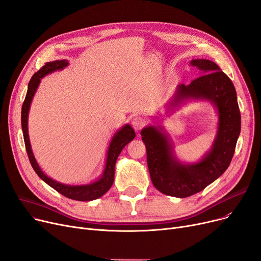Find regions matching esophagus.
<instances>
[{"label": "esophagus", "instance_id": "obj_1", "mask_svg": "<svg viewBox=\"0 0 261 261\" xmlns=\"http://www.w3.org/2000/svg\"><path fill=\"white\" fill-rule=\"evenodd\" d=\"M147 124V120L144 118V117H141V116H135L133 119H132V127L135 129V130H142L145 126Z\"/></svg>", "mask_w": 261, "mask_h": 261}]
</instances>
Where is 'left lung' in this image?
<instances>
[{
    "mask_svg": "<svg viewBox=\"0 0 261 261\" xmlns=\"http://www.w3.org/2000/svg\"><path fill=\"white\" fill-rule=\"evenodd\" d=\"M201 75L186 86H178L176 100L193 97L211 100L219 111V131L212 150L193 165H182L171 155L172 146L153 127L142 130L146 145L147 165L152 184L165 195L189 197L202 191L228 168L241 130V114L236 88L220 67L209 60H193Z\"/></svg>",
    "mask_w": 261,
    "mask_h": 261,
    "instance_id": "obj_1",
    "label": "left lung"
}]
</instances>
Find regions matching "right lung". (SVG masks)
Returning a JSON list of instances; mask_svg holds the SVG:
<instances>
[{
	"instance_id": "right-lung-1",
	"label": "right lung",
	"mask_w": 261,
	"mask_h": 261,
	"mask_svg": "<svg viewBox=\"0 0 261 261\" xmlns=\"http://www.w3.org/2000/svg\"><path fill=\"white\" fill-rule=\"evenodd\" d=\"M68 65L67 61L61 60V61H54L49 62L44 64L40 69L33 74L32 79L30 80L29 87H28V93L24 99V102L22 105L21 110V124H22V131H23V139L25 144V149L28 152L29 160L31 162L32 167L36 174L41 178L44 182L49 185L51 188H53L55 191H58L59 193L66 196L67 198L74 199V200H80V201H88L97 199L102 196L105 193L110 190L113 182H114V174H115V163L119 153L121 152L122 148L126 146L129 142H131L134 137L135 132L129 124H126L121 130H119L114 138H113L109 151H108V158H107V164L103 176L101 177L96 182H93L87 186H66L60 182H56V181L50 179L48 176L44 175L41 169L39 168L35 158L33 155L32 149H31V144L29 140V133H28V115H29V110L32 102V99L34 94H35L36 89L39 85L40 79L46 74L63 69L64 67Z\"/></svg>"
}]
</instances>
